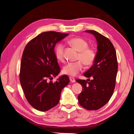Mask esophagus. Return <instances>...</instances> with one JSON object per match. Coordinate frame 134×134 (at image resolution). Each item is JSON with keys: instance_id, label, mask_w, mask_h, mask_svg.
<instances>
[{"instance_id": "esophagus-1", "label": "esophagus", "mask_w": 134, "mask_h": 134, "mask_svg": "<svg viewBox=\"0 0 134 134\" xmlns=\"http://www.w3.org/2000/svg\"><path fill=\"white\" fill-rule=\"evenodd\" d=\"M70 82L72 83L75 82V79L74 78H72V77H70Z\"/></svg>"}]
</instances>
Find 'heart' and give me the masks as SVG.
Returning a JSON list of instances; mask_svg holds the SVG:
<instances>
[{
	"mask_svg": "<svg viewBox=\"0 0 134 134\" xmlns=\"http://www.w3.org/2000/svg\"><path fill=\"white\" fill-rule=\"evenodd\" d=\"M68 42L79 51L77 60H79L66 64L63 69V72L65 74L74 76L82 71L84 64L87 66L93 64L96 57V53L94 50L88 47V43L82 38H72L69 40ZM55 53L56 58L61 62H63L64 60V45L62 43H60L56 46Z\"/></svg>",
	"mask_w": 134,
	"mask_h": 134,
	"instance_id": "b5f03b06",
	"label": "heart"
}]
</instances>
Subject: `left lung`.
Here are the masks:
<instances>
[{"label":"left lung","instance_id":"8db88e82","mask_svg":"<svg viewBox=\"0 0 134 134\" xmlns=\"http://www.w3.org/2000/svg\"><path fill=\"white\" fill-rule=\"evenodd\" d=\"M85 32L94 35L96 38L97 52L93 65L84 73L92 80H76L83 87L78 99L79 104L84 108L97 110L104 106L113 94L118 64L116 50L110 40L95 31Z\"/></svg>","mask_w":134,"mask_h":134}]
</instances>
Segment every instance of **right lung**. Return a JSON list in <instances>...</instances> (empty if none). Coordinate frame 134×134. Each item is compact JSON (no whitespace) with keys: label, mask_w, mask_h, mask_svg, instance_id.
<instances>
[{"label":"right lung","mask_w":134,"mask_h":134,"mask_svg":"<svg viewBox=\"0 0 134 134\" xmlns=\"http://www.w3.org/2000/svg\"><path fill=\"white\" fill-rule=\"evenodd\" d=\"M69 34L44 32L32 39L23 51L19 80L26 98L40 111H47L57 105L61 92L70 80L66 75L52 82L60 71L54 52L56 44Z\"/></svg>","instance_id":"obj_1"}]
</instances>
